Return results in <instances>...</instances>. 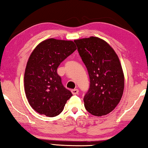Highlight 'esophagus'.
Instances as JSON below:
<instances>
[{"instance_id":"1","label":"esophagus","mask_w":148,"mask_h":148,"mask_svg":"<svg viewBox=\"0 0 148 148\" xmlns=\"http://www.w3.org/2000/svg\"><path fill=\"white\" fill-rule=\"evenodd\" d=\"M71 92L73 95H77V94H78V93H79V90L78 89H74V90H71Z\"/></svg>"}]
</instances>
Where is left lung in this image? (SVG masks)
Instances as JSON below:
<instances>
[{
  "label": "left lung",
  "instance_id": "obj_1",
  "mask_svg": "<svg viewBox=\"0 0 148 148\" xmlns=\"http://www.w3.org/2000/svg\"><path fill=\"white\" fill-rule=\"evenodd\" d=\"M74 42L90 76V88L84 98L86 109L96 116L108 114L121 101L125 87L118 56L106 41L98 37Z\"/></svg>",
  "mask_w": 148,
  "mask_h": 148
}]
</instances>
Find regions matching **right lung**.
Here are the masks:
<instances>
[{"mask_svg":"<svg viewBox=\"0 0 148 148\" xmlns=\"http://www.w3.org/2000/svg\"><path fill=\"white\" fill-rule=\"evenodd\" d=\"M77 49L71 40L50 38L38 44L29 56L24 74V89L32 108L46 116H57L73 96L57 74L60 62Z\"/></svg>","mask_w":148,"mask_h":148,"instance_id":"obj_1","label":"right lung"}]
</instances>
